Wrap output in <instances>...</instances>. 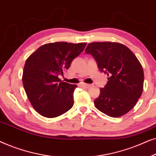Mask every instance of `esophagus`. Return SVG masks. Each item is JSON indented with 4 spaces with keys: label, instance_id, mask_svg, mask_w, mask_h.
Segmentation results:
<instances>
[{
    "label": "esophagus",
    "instance_id": "1",
    "mask_svg": "<svg viewBox=\"0 0 156 156\" xmlns=\"http://www.w3.org/2000/svg\"><path fill=\"white\" fill-rule=\"evenodd\" d=\"M80 85L81 87H84V88H87V89H88V88H89V87H91L90 84H85V83H80Z\"/></svg>",
    "mask_w": 156,
    "mask_h": 156
}]
</instances>
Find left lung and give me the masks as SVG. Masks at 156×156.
I'll list each match as a JSON object with an SVG mask.
<instances>
[{
    "label": "left lung",
    "mask_w": 156,
    "mask_h": 156,
    "mask_svg": "<svg viewBox=\"0 0 156 156\" xmlns=\"http://www.w3.org/2000/svg\"><path fill=\"white\" fill-rule=\"evenodd\" d=\"M85 52L95 59L99 69L108 75L94 100L97 109L111 117L127 114L135 106L144 89V70L130 49L119 42H91Z\"/></svg>",
    "instance_id": "8db88e82"
}]
</instances>
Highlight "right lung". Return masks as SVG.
Instances as JSON below:
<instances>
[{
	"mask_svg": "<svg viewBox=\"0 0 156 156\" xmlns=\"http://www.w3.org/2000/svg\"><path fill=\"white\" fill-rule=\"evenodd\" d=\"M86 42H57L40 47L25 62L23 84L30 102L37 112L48 118L60 116L74 104L77 86L64 82L58 76L69 69L84 50Z\"/></svg>",
	"mask_w": 156,
	"mask_h": 156,
	"instance_id": "1",
	"label": "right lung"
}]
</instances>
